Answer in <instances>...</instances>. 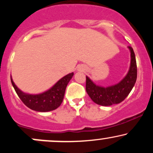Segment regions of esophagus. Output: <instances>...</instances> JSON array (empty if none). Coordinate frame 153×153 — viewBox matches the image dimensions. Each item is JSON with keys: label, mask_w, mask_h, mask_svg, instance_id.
<instances>
[{"label": "esophagus", "mask_w": 153, "mask_h": 153, "mask_svg": "<svg viewBox=\"0 0 153 153\" xmlns=\"http://www.w3.org/2000/svg\"><path fill=\"white\" fill-rule=\"evenodd\" d=\"M80 71H81V70H80Z\"/></svg>", "instance_id": "esophagus-1"}]
</instances>
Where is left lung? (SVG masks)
<instances>
[{"instance_id":"1","label":"left lung","mask_w":153,"mask_h":153,"mask_svg":"<svg viewBox=\"0 0 153 153\" xmlns=\"http://www.w3.org/2000/svg\"><path fill=\"white\" fill-rule=\"evenodd\" d=\"M128 48L131 53L130 67L127 74L119 83L104 88L96 85L86 76L85 90L94 102L105 106L117 104L124 101L131 92L136 82L137 70L134 50L130 46Z\"/></svg>"}]
</instances>
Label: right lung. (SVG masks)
I'll return each instance as SVG.
<instances>
[{
    "instance_id": "1",
    "label": "right lung",
    "mask_w": 153,
    "mask_h": 153,
    "mask_svg": "<svg viewBox=\"0 0 153 153\" xmlns=\"http://www.w3.org/2000/svg\"><path fill=\"white\" fill-rule=\"evenodd\" d=\"M74 73H71L58 80L51 88L39 94H29L22 92L10 77L11 83L22 102L28 108L40 112H47L57 108L64 99L65 92L68 82Z\"/></svg>"
}]
</instances>
